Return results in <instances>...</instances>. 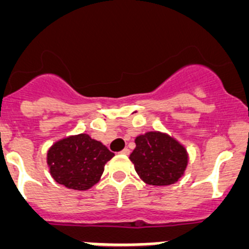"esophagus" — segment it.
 Here are the masks:
<instances>
[{
    "label": "esophagus",
    "mask_w": 249,
    "mask_h": 249,
    "mask_svg": "<svg viewBox=\"0 0 249 249\" xmlns=\"http://www.w3.org/2000/svg\"><path fill=\"white\" fill-rule=\"evenodd\" d=\"M121 153H122V155H129V149L128 148H123L122 151H121Z\"/></svg>",
    "instance_id": "34e87169"
}]
</instances>
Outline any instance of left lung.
I'll use <instances>...</instances> for the list:
<instances>
[{"mask_svg": "<svg viewBox=\"0 0 249 249\" xmlns=\"http://www.w3.org/2000/svg\"><path fill=\"white\" fill-rule=\"evenodd\" d=\"M129 160L144 183L169 186L183 177L190 157L179 141L164 132L149 131L137 136Z\"/></svg>", "mask_w": 249, "mask_h": 249, "instance_id": "obj_1", "label": "left lung"}]
</instances>
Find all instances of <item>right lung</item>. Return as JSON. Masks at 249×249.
I'll list each match as a JSON object with an SVG mask.
<instances>
[{"mask_svg": "<svg viewBox=\"0 0 249 249\" xmlns=\"http://www.w3.org/2000/svg\"><path fill=\"white\" fill-rule=\"evenodd\" d=\"M114 156L102 142L87 133L56 141L47 151L50 175L57 183L74 191H87L98 183L105 164Z\"/></svg>", "mask_w": 249, "mask_h": 249, "instance_id": "add662e5", "label": "right lung"}]
</instances>
